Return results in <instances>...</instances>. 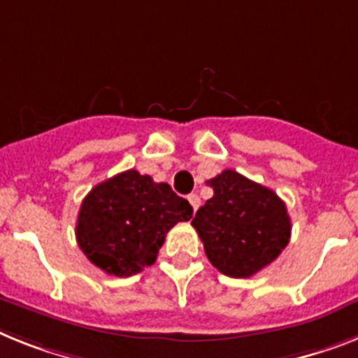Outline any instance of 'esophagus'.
I'll return each instance as SVG.
<instances>
[{"label":"esophagus","instance_id":"esophagus-1","mask_svg":"<svg viewBox=\"0 0 358 358\" xmlns=\"http://www.w3.org/2000/svg\"><path fill=\"white\" fill-rule=\"evenodd\" d=\"M187 200H189V203H191V206H193V211H196L198 207H200V196H198V194H189L187 196Z\"/></svg>","mask_w":358,"mask_h":358}]
</instances>
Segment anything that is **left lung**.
Returning <instances> with one entry per match:
<instances>
[{"label": "left lung", "instance_id": "1", "mask_svg": "<svg viewBox=\"0 0 358 358\" xmlns=\"http://www.w3.org/2000/svg\"><path fill=\"white\" fill-rule=\"evenodd\" d=\"M209 198L193 218L209 262L233 278H248L264 269L286 248L291 220L275 191L225 169L207 180Z\"/></svg>", "mask_w": 358, "mask_h": 358}]
</instances>
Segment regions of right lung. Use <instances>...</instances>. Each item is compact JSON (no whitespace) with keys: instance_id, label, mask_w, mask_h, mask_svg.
Instances as JSON below:
<instances>
[{"instance_id":"obj_1","label":"right lung","mask_w":358,"mask_h":358,"mask_svg":"<svg viewBox=\"0 0 358 358\" xmlns=\"http://www.w3.org/2000/svg\"><path fill=\"white\" fill-rule=\"evenodd\" d=\"M193 207L169 184L129 169L83 198L76 240L89 260L114 276H131L155 264L165 235L187 222Z\"/></svg>"}]
</instances>
